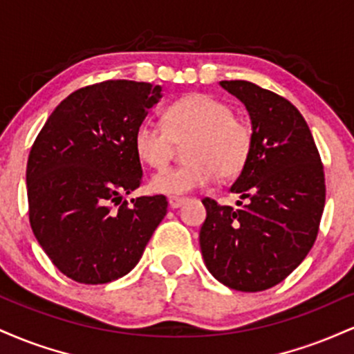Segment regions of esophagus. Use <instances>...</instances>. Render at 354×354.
<instances>
[{
  "label": "esophagus",
  "mask_w": 354,
  "mask_h": 354,
  "mask_svg": "<svg viewBox=\"0 0 354 354\" xmlns=\"http://www.w3.org/2000/svg\"><path fill=\"white\" fill-rule=\"evenodd\" d=\"M185 203H186L185 198H169V200H168V205H169V208H171V209L181 208Z\"/></svg>",
  "instance_id": "1"
}]
</instances>
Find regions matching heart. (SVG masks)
<instances>
[{
	"label": "heart",
	"instance_id": "1",
	"mask_svg": "<svg viewBox=\"0 0 354 354\" xmlns=\"http://www.w3.org/2000/svg\"><path fill=\"white\" fill-rule=\"evenodd\" d=\"M163 126L143 120L136 126L133 148L149 168H163L171 160L174 143H185L180 168L153 174L149 189L165 196H183L208 186L216 178L231 180L245 169L253 149V129L234 116L225 101L191 93L174 101L163 115Z\"/></svg>",
	"mask_w": 354,
	"mask_h": 354
}]
</instances>
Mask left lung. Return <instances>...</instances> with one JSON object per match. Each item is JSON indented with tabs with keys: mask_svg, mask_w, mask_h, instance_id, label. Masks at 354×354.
I'll return each mask as SVG.
<instances>
[{
	"mask_svg": "<svg viewBox=\"0 0 354 354\" xmlns=\"http://www.w3.org/2000/svg\"><path fill=\"white\" fill-rule=\"evenodd\" d=\"M246 106L253 129L248 165L230 191L238 209L203 200L200 248L208 271L236 291L256 293L293 273L310 253L324 208V173L301 113L250 81H219Z\"/></svg>",
	"mask_w": 354,
	"mask_h": 354,
	"instance_id": "obj_1",
	"label": "left lung"
}]
</instances>
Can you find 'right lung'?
<instances>
[{
  "label": "right lung",
  "instance_id": "obj_1",
  "mask_svg": "<svg viewBox=\"0 0 354 354\" xmlns=\"http://www.w3.org/2000/svg\"><path fill=\"white\" fill-rule=\"evenodd\" d=\"M161 98V86L128 80L81 88L36 138L26 166L31 230L75 281L104 284L128 274L166 216L161 194L121 201L143 180L135 129Z\"/></svg>",
  "mask_w": 354,
  "mask_h": 354
}]
</instances>
